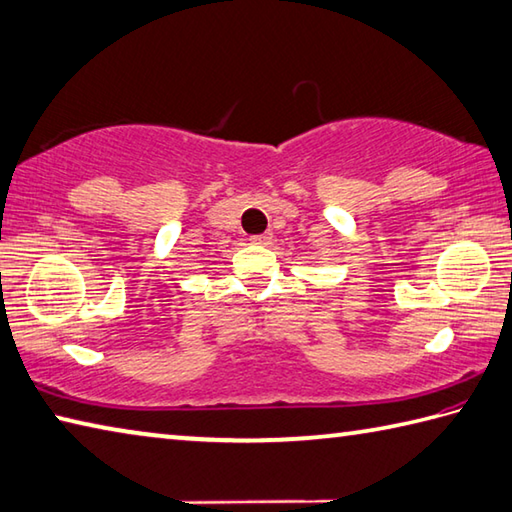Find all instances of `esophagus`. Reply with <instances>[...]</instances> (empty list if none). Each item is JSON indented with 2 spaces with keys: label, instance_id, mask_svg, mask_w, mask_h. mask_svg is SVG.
Listing matches in <instances>:
<instances>
[{
  "label": "esophagus",
  "instance_id": "34e87169",
  "mask_svg": "<svg viewBox=\"0 0 512 512\" xmlns=\"http://www.w3.org/2000/svg\"><path fill=\"white\" fill-rule=\"evenodd\" d=\"M252 243H256V245H269V243H272V234H269V231H267V234L254 236V238H252Z\"/></svg>",
  "mask_w": 512,
  "mask_h": 512
}]
</instances>
